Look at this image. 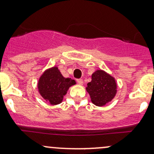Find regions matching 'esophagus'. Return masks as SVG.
I'll return each mask as SVG.
<instances>
[{"instance_id":"34e87169","label":"esophagus","mask_w":154,"mask_h":154,"mask_svg":"<svg viewBox=\"0 0 154 154\" xmlns=\"http://www.w3.org/2000/svg\"><path fill=\"white\" fill-rule=\"evenodd\" d=\"M77 82L79 85H82L83 84V80L82 79H78V80H77Z\"/></svg>"}]
</instances>
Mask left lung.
Returning a JSON list of instances; mask_svg holds the SVG:
<instances>
[{"instance_id": "1", "label": "left lung", "mask_w": 154, "mask_h": 154, "mask_svg": "<svg viewBox=\"0 0 154 154\" xmlns=\"http://www.w3.org/2000/svg\"><path fill=\"white\" fill-rule=\"evenodd\" d=\"M86 91L91 100L98 107L111 102L117 94L116 79L102 69H98L91 75V81L87 84Z\"/></svg>"}]
</instances>
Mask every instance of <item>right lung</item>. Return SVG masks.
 I'll return each mask as SVG.
<instances>
[{"label": "right lung", "instance_id": "add662e5", "mask_svg": "<svg viewBox=\"0 0 154 154\" xmlns=\"http://www.w3.org/2000/svg\"><path fill=\"white\" fill-rule=\"evenodd\" d=\"M75 80L65 78L58 66L46 69L39 77L37 83V88L44 99L51 105L60 104L63 96L71 86L75 85Z\"/></svg>", "mask_w": 154, "mask_h": 154}]
</instances>
